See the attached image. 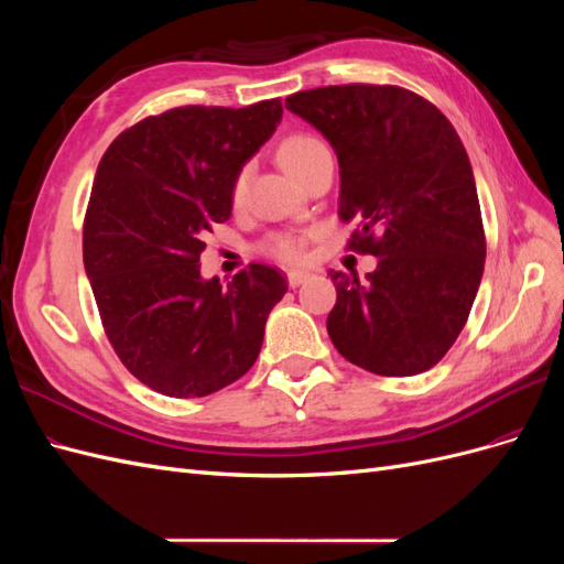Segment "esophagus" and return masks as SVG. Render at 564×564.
Wrapping results in <instances>:
<instances>
[{
  "label": "esophagus",
  "mask_w": 564,
  "mask_h": 564,
  "mask_svg": "<svg viewBox=\"0 0 564 564\" xmlns=\"http://www.w3.org/2000/svg\"><path fill=\"white\" fill-rule=\"evenodd\" d=\"M308 278H311V275H308V272H305V270H292V272H289V275H286V282H289V286H299V284H303Z\"/></svg>",
  "instance_id": "esophagus-1"
}]
</instances>
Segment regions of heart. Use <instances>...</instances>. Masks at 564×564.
Here are the masks:
<instances>
[{
	"instance_id": "b5f03b06",
	"label": "heart",
	"mask_w": 564,
	"mask_h": 564,
	"mask_svg": "<svg viewBox=\"0 0 564 564\" xmlns=\"http://www.w3.org/2000/svg\"><path fill=\"white\" fill-rule=\"evenodd\" d=\"M324 145L315 135L308 133H296V135H289V139L282 141L280 150H278V158L282 162V166L286 169L289 174L296 176L301 169L308 164V160L315 155V152L324 150ZM247 187H249V169H242L240 174L235 176L232 187H230V202L235 207H240L247 197ZM263 249L275 256V259L284 261V263H294L303 256V240L296 235H289V232H280V235H272L265 240Z\"/></svg>"
}]
</instances>
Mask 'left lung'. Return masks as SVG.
<instances>
[{
  "mask_svg": "<svg viewBox=\"0 0 564 564\" xmlns=\"http://www.w3.org/2000/svg\"><path fill=\"white\" fill-rule=\"evenodd\" d=\"M284 106L332 143L338 216L360 224L350 247L379 259L365 282L332 270V344L379 377L429 371L464 329L485 270L464 143L433 104L400 87H322Z\"/></svg>",
  "mask_w": 564,
  "mask_h": 564,
  "instance_id": "8db88e82",
  "label": "left lung"
}]
</instances>
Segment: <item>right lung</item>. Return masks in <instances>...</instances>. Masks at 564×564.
<instances>
[{"instance_id": "add662e5", "label": "right lung", "mask_w": 564, "mask_h": 564, "mask_svg": "<svg viewBox=\"0 0 564 564\" xmlns=\"http://www.w3.org/2000/svg\"><path fill=\"white\" fill-rule=\"evenodd\" d=\"M280 119V98L174 108L119 133L98 164L84 270L117 357L162 395L204 398L245 377L286 294L261 263L228 284L199 275L204 235L230 218L232 181Z\"/></svg>"}]
</instances>
